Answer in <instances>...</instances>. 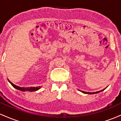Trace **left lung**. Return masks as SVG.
Returning <instances> with one entry per match:
<instances>
[{
  "label": "left lung",
  "mask_w": 121,
  "mask_h": 121,
  "mask_svg": "<svg viewBox=\"0 0 121 121\" xmlns=\"http://www.w3.org/2000/svg\"><path fill=\"white\" fill-rule=\"evenodd\" d=\"M104 90H102V91H96V92H86V91H81L82 92V93H85V94H95V93H99V92H100V91H103Z\"/></svg>",
  "instance_id": "left-lung-1"
}]
</instances>
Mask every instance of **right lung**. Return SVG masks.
<instances>
[{"label":"right lung","instance_id":"obj_1","mask_svg":"<svg viewBox=\"0 0 121 121\" xmlns=\"http://www.w3.org/2000/svg\"><path fill=\"white\" fill-rule=\"evenodd\" d=\"M8 81L9 82L11 83V84L12 85V86L13 87H15V88H16V89H18L19 90V91H37V90H39V89L40 88V86L39 87H19V86H17L13 84H12V83L9 80H8Z\"/></svg>","mask_w":121,"mask_h":121}]
</instances>
